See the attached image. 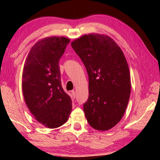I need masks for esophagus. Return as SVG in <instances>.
Instances as JSON below:
<instances>
[{
	"mask_svg": "<svg viewBox=\"0 0 160 160\" xmlns=\"http://www.w3.org/2000/svg\"><path fill=\"white\" fill-rule=\"evenodd\" d=\"M71 92H72V97H73V98H75V97H76V94H75V92L74 90H72Z\"/></svg>",
	"mask_w": 160,
	"mask_h": 160,
	"instance_id": "esophagus-1",
	"label": "esophagus"
}]
</instances>
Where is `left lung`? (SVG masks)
<instances>
[{"label":"left lung","instance_id":"1","mask_svg":"<svg viewBox=\"0 0 160 160\" xmlns=\"http://www.w3.org/2000/svg\"><path fill=\"white\" fill-rule=\"evenodd\" d=\"M71 46L89 77V97L83 105L88 122L96 130H109L122 118L131 93L123 51L112 38L99 34L83 35Z\"/></svg>","mask_w":160,"mask_h":160}]
</instances>
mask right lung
<instances>
[{
	"mask_svg": "<svg viewBox=\"0 0 160 160\" xmlns=\"http://www.w3.org/2000/svg\"><path fill=\"white\" fill-rule=\"evenodd\" d=\"M70 39L51 37L39 40L29 51L22 72L25 103L42 125L55 128L66 122L72 101L61 86L58 62Z\"/></svg>",
	"mask_w": 160,
	"mask_h": 160,
	"instance_id": "add662e5",
	"label": "right lung"
}]
</instances>
